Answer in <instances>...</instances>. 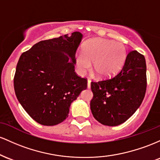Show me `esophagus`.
<instances>
[{"mask_svg":"<svg viewBox=\"0 0 160 160\" xmlns=\"http://www.w3.org/2000/svg\"><path fill=\"white\" fill-rule=\"evenodd\" d=\"M91 81L88 79V88H91Z\"/></svg>","mask_w":160,"mask_h":160,"instance_id":"esophagus-1","label":"esophagus"}]
</instances>
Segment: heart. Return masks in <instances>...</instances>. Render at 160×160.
<instances>
[{
  "mask_svg": "<svg viewBox=\"0 0 160 160\" xmlns=\"http://www.w3.org/2000/svg\"><path fill=\"white\" fill-rule=\"evenodd\" d=\"M127 56L126 48L122 43L103 38H93L85 43L82 53L75 55V63L81 73L91 67L99 78L113 76L122 69Z\"/></svg>",
  "mask_w": 160,
  "mask_h": 160,
  "instance_id": "b5f03b06",
  "label": "heart"
}]
</instances>
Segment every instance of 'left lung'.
<instances>
[{
  "label": "left lung",
  "mask_w": 160,
  "mask_h": 160,
  "mask_svg": "<svg viewBox=\"0 0 160 160\" xmlns=\"http://www.w3.org/2000/svg\"><path fill=\"white\" fill-rule=\"evenodd\" d=\"M144 57L129 52L121 71L112 78L91 82V110L95 119L108 126L125 122L139 108L147 88Z\"/></svg>",
  "instance_id": "left-lung-1"
}]
</instances>
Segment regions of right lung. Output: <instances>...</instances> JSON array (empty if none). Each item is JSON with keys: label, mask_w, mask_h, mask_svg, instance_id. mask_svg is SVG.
Here are the masks:
<instances>
[{"label": "right lung", "mask_w": 160, "mask_h": 160, "mask_svg": "<svg viewBox=\"0 0 160 160\" xmlns=\"http://www.w3.org/2000/svg\"><path fill=\"white\" fill-rule=\"evenodd\" d=\"M79 32L41 41L19 57L14 90L19 103L43 125H55L68 117L71 103L87 88V80L75 72Z\"/></svg>", "instance_id": "right-lung-1"}]
</instances>
